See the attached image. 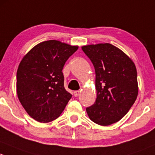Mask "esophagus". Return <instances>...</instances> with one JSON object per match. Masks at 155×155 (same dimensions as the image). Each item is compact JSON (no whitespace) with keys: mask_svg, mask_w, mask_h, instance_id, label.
<instances>
[{"mask_svg":"<svg viewBox=\"0 0 155 155\" xmlns=\"http://www.w3.org/2000/svg\"><path fill=\"white\" fill-rule=\"evenodd\" d=\"M80 93H81V92H80L79 90H78V91H74V95L75 97H78V95H80Z\"/></svg>","mask_w":155,"mask_h":155,"instance_id":"34e87169","label":"esophagus"}]
</instances>
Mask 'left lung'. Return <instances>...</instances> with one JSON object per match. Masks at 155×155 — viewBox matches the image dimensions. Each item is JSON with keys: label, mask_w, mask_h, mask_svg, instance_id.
<instances>
[{"label": "left lung", "mask_w": 155, "mask_h": 155, "mask_svg": "<svg viewBox=\"0 0 155 155\" xmlns=\"http://www.w3.org/2000/svg\"><path fill=\"white\" fill-rule=\"evenodd\" d=\"M95 71L97 98L87 108L89 119L107 126L119 122L134 104L138 95L137 68L131 59L109 43L82 46Z\"/></svg>", "instance_id": "8db88e82"}]
</instances>
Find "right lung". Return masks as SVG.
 <instances>
[{
	"mask_svg": "<svg viewBox=\"0 0 155 155\" xmlns=\"http://www.w3.org/2000/svg\"><path fill=\"white\" fill-rule=\"evenodd\" d=\"M78 46L57 40L39 43L21 61L16 75L19 101L39 122L60 116L72 95L64 87L63 66Z\"/></svg>",
	"mask_w": 155,
	"mask_h": 155,
	"instance_id": "right-lung-1",
	"label": "right lung"
}]
</instances>
